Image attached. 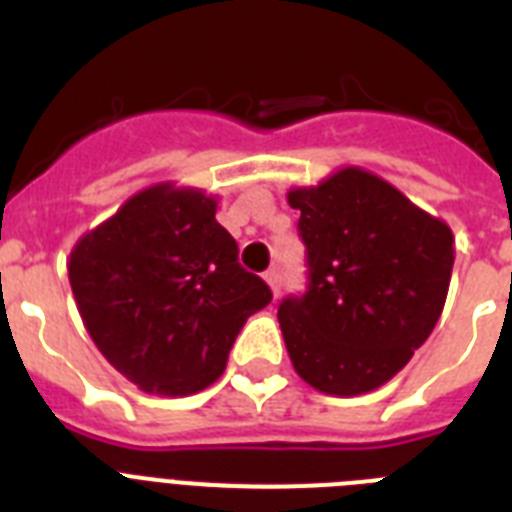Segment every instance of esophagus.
<instances>
[{
  "mask_svg": "<svg viewBox=\"0 0 512 512\" xmlns=\"http://www.w3.org/2000/svg\"><path fill=\"white\" fill-rule=\"evenodd\" d=\"M265 281H268V287H271L273 297H279V292H281V273L276 271V268H271V271L265 273Z\"/></svg>",
  "mask_w": 512,
  "mask_h": 512,
  "instance_id": "34e87169",
  "label": "esophagus"
}]
</instances>
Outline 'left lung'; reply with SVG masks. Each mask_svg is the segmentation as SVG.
I'll list each match as a JSON object with an SVG mask.
<instances>
[{
  "instance_id": "8db88e82",
  "label": "left lung",
  "mask_w": 512,
  "mask_h": 512,
  "mask_svg": "<svg viewBox=\"0 0 512 512\" xmlns=\"http://www.w3.org/2000/svg\"><path fill=\"white\" fill-rule=\"evenodd\" d=\"M287 201L308 249V292L279 305L292 366L327 396L380 388L444 311L452 228L361 167L292 188Z\"/></svg>"
}]
</instances>
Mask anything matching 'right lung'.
Here are the masks:
<instances>
[{
  "label": "right lung",
  "instance_id": "add662e5",
  "mask_svg": "<svg viewBox=\"0 0 512 512\" xmlns=\"http://www.w3.org/2000/svg\"><path fill=\"white\" fill-rule=\"evenodd\" d=\"M217 199L156 183L84 233L68 281L92 342L140 390L191 396L225 372L228 350L271 289L239 265Z\"/></svg>",
  "mask_w": 512,
  "mask_h": 512
}]
</instances>
